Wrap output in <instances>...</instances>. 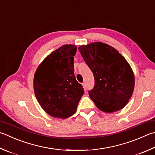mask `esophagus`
I'll list each match as a JSON object with an SVG mask.
<instances>
[{
	"label": "esophagus",
	"instance_id": "obj_1",
	"mask_svg": "<svg viewBox=\"0 0 155 155\" xmlns=\"http://www.w3.org/2000/svg\"><path fill=\"white\" fill-rule=\"evenodd\" d=\"M82 85H83V87L84 89H85V91H86V86H85V83H82Z\"/></svg>",
	"mask_w": 155,
	"mask_h": 155
}]
</instances>
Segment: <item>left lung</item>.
I'll list each match as a JSON object with an SVG mask.
<instances>
[{
  "label": "left lung",
  "instance_id": "left-lung-1",
  "mask_svg": "<svg viewBox=\"0 0 155 155\" xmlns=\"http://www.w3.org/2000/svg\"><path fill=\"white\" fill-rule=\"evenodd\" d=\"M78 50L94 74L95 85L89 95L97 108L108 113L122 109L135 85L134 72L125 58L100 42L82 45Z\"/></svg>",
  "mask_w": 155,
  "mask_h": 155
}]
</instances>
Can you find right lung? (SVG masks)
I'll return each mask as SVG.
<instances>
[{"instance_id":"add662e5","label":"right lung","mask_w":155,"mask_h":155,"mask_svg":"<svg viewBox=\"0 0 155 155\" xmlns=\"http://www.w3.org/2000/svg\"><path fill=\"white\" fill-rule=\"evenodd\" d=\"M77 47L64 45L45 59L34 77V90L39 104L51 117L66 119L75 113L84 94L76 80L74 56Z\"/></svg>"}]
</instances>
